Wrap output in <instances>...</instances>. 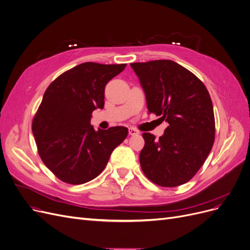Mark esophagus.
<instances>
[{
    "label": "esophagus",
    "mask_w": 250,
    "mask_h": 250,
    "mask_svg": "<svg viewBox=\"0 0 250 250\" xmlns=\"http://www.w3.org/2000/svg\"><path fill=\"white\" fill-rule=\"evenodd\" d=\"M128 134L131 136H135V135H138L139 132L137 131V129L135 127H129L128 128Z\"/></svg>",
    "instance_id": "esophagus-1"
}]
</instances>
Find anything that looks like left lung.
Instances as JSON below:
<instances>
[{"label":"left lung","instance_id":"1","mask_svg":"<svg viewBox=\"0 0 250 250\" xmlns=\"http://www.w3.org/2000/svg\"><path fill=\"white\" fill-rule=\"evenodd\" d=\"M131 66L144 89L149 113L168 124L159 139L143 133L141 168L158 186L183 185L196 175L214 142L209 93L196 75L175 61L137 62Z\"/></svg>","mask_w":250,"mask_h":250}]
</instances>
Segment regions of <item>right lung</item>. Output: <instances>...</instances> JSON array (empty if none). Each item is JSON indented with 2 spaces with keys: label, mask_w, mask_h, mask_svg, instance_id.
<instances>
[{
  "label": "right lung",
  "mask_w": 250,
  "mask_h": 250,
  "mask_svg": "<svg viewBox=\"0 0 250 250\" xmlns=\"http://www.w3.org/2000/svg\"><path fill=\"white\" fill-rule=\"evenodd\" d=\"M126 64L82 63L47 88L32 119L38 153L59 180L81 185L98 177L127 136L125 126L95 131L92 113L104 107L105 85Z\"/></svg>",
  "instance_id": "1"
}]
</instances>
